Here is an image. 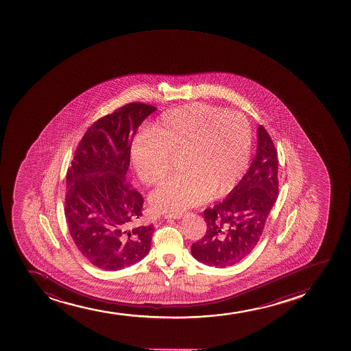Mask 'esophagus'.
Returning <instances> with one entry per match:
<instances>
[{"label": "esophagus", "mask_w": 351, "mask_h": 351, "mask_svg": "<svg viewBox=\"0 0 351 351\" xmlns=\"http://www.w3.org/2000/svg\"><path fill=\"white\" fill-rule=\"evenodd\" d=\"M163 217H165V218H171V219H180L182 217V213H165Z\"/></svg>", "instance_id": "obj_1"}]
</instances>
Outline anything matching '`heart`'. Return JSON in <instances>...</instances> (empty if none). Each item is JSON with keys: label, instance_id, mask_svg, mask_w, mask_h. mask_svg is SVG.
<instances>
[{"label": "heart", "instance_id": "1", "mask_svg": "<svg viewBox=\"0 0 351 351\" xmlns=\"http://www.w3.org/2000/svg\"><path fill=\"white\" fill-rule=\"evenodd\" d=\"M252 149V130L236 112L205 104L167 110L132 142L130 158L138 180L161 183L181 154L184 170L155 190L150 204L158 211H182L229 195L244 176Z\"/></svg>", "mask_w": 351, "mask_h": 351}]
</instances>
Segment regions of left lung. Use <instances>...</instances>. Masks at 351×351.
I'll return each instance as SVG.
<instances>
[{
	"label": "left lung",
	"mask_w": 351,
	"mask_h": 351,
	"mask_svg": "<svg viewBox=\"0 0 351 351\" xmlns=\"http://www.w3.org/2000/svg\"><path fill=\"white\" fill-rule=\"evenodd\" d=\"M278 195V152L260 125L256 156L247 173L224 201L204 210L206 232L191 246L193 258L219 268L245 259L258 244Z\"/></svg>",
	"instance_id": "8db88e82"
}]
</instances>
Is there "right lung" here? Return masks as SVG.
<instances>
[{"label": "right lung", "instance_id": "add662e5", "mask_svg": "<svg viewBox=\"0 0 351 351\" xmlns=\"http://www.w3.org/2000/svg\"><path fill=\"white\" fill-rule=\"evenodd\" d=\"M155 110L130 103L97 120L67 169L64 213L69 231L82 256L105 271L132 266L149 252L154 225H135L143 197L126 182V173L133 138Z\"/></svg>", "mask_w": 351, "mask_h": 351}]
</instances>
